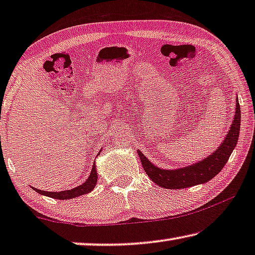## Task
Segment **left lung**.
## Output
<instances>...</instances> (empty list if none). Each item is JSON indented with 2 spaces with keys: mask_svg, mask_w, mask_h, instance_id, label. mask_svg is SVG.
<instances>
[{
  "mask_svg": "<svg viewBox=\"0 0 255 255\" xmlns=\"http://www.w3.org/2000/svg\"><path fill=\"white\" fill-rule=\"evenodd\" d=\"M240 128L241 107L238 98H236V108H235L233 123L230 125L229 131L227 132L226 138L222 140L217 149L198 162L183 167L172 168V170L162 168L152 164L139 149L136 150H138L143 170L146 171L152 182L166 189H183V188L202 185L210 181L222 170L238 142Z\"/></svg>",
  "mask_w": 255,
  "mask_h": 255,
  "instance_id": "obj_1",
  "label": "left lung"
}]
</instances>
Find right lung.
<instances>
[{
	"instance_id": "right-lung-1",
	"label": "right lung",
	"mask_w": 255,
	"mask_h": 255,
	"mask_svg": "<svg viewBox=\"0 0 255 255\" xmlns=\"http://www.w3.org/2000/svg\"><path fill=\"white\" fill-rule=\"evenodd\" d=\"M100 152H101V149L99 151V154H100ZM99 154H98V155H99ZM97 180H98V173H97V166H96V163H95V164H93L91 173H90L89 178L85 180V181L82 183V185L73 188V189L62 190V191H45V190L37 189V188H34V187H32V188L34 190H36V193L41 194V195H44V196H48V197H51V198L72 199V198L78 197V196L91 193V191L95 189V187L97 185Z\"/></svg>"
}]
</instances>
